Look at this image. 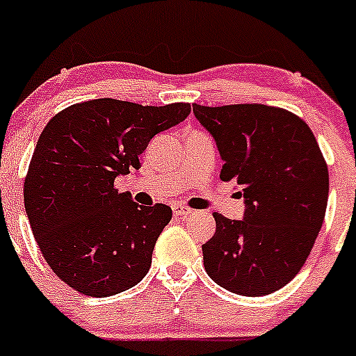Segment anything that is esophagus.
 <instances>
[{
  "label": "esophagus",
  "instance_id": "34e87169",
  "mask_svg": "<svg viewBox=\"0 0 356 356\" xmlns=\"http://www.w3.org/2000/svg\"><path fill=\"white\" fill-rule=\"evenodd\" d=\"M173 213L178 217H186L192 213V209L185 207V205H173Z\"/></svg>",
  "mask_w": 356,
  "mask_h": 356
}]
</instances>
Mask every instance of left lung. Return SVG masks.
Listing matches in <instances>:
<instances>
[{"instance_id":"obj_1","label":"left lung","mask_w":356,"mask_h":356,"mask_svg":"<svg viewBox=\"0 0 356 356\" xmlns=\"http://www.w3.org/2000/svg\"><path fill=\"white\" fill-rule=\"evenodd\" d=\"M222 158L220 178L236 181L243 220L213 212L216 234L202 246L217 285L239 296L277 292L299 273L323 225L330 173L300 117L277 106L193 105Z\"/></svg>"}]
</instances>
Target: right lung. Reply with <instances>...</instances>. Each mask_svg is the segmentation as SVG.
I'll list each match as a JSON object with an SVG mask.
<instances>
[{"label": "right lung", "mask_w": 356, "mask_h": 356, "mask_svg": "<svg viewBox=\"0 0 356 356\" xmlns=\"http://www.w3.org/2000/svg\"><path fill=\"white\" fill-rule=\"evenodd\" d=\"M190 110L98 98L67 106L44 127L25 178V210L42 256L76 292L115 296L146 277L173 213L164 204L137 205L113 183L139 170L149 140Z\"/></svg>", "instance_id": "1"}]
</instances>
